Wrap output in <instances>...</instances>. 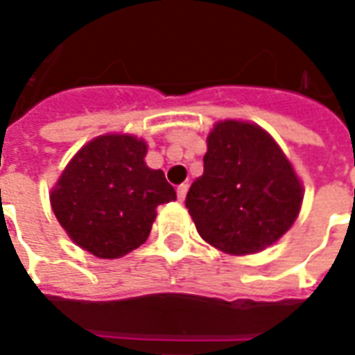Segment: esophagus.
<instances>
[{"mask_svg":"<svg viewBox=\"0 0 355 355\" xmlns=\"http://www.w3.org/2000/svg\"><path fill=\"white\" fill-rule=\"evenodd\" d=\"M186 192H188V184H180L177 188V196H178V201H184L186 198Z\"/></svg>","mask_w":355,"mask_h":355,"instance_id":"1","label":"esophagus"}]
</instances>
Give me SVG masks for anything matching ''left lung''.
Segmentation results:
<instances>
[{"label": "left lung", "instance_id": "left-lung-1", "mask_svg": "<svg viewBox=\"0 0 355 355\" xmlns=\"http://www.w3.org/2000/svg\"><path fill=\"white\" fill-rule=\"evenodd\" d=\"M300 203L302 186L266 131L241 121L215 125L203 175L186 193L201 238L224 253H259L289 230Z\"/></svg>", "mask_w": 355, "mask_h": 355}]
</instances>
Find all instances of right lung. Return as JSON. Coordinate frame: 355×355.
Segmentation results:
<instances>
[{"label":"right lung","mask_w":355,"mask_h":355,"mask_svg":"<svg viewBox=\"0 0 355 355\" xmlns=\"http://www.w3.org/2000/svg\"><path fill=\"white\" fill-rule=\"evenodd\" d=\"M146 144L104 135L76 154L51 193V205L73 243L98 259H119L150 236L155 207L177 200L163 171L144 163Z\"/></svg>","instance_id":"right-lung-1"}]
</instances>
